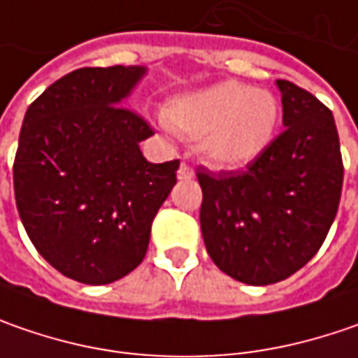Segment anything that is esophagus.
<instances>
[{
	"mask_svg": "<svg viewBox=\"0 0 358 358\" xmlns=\"http://www.w3.org/2000/svg\"><path fill=\"white\" fill-rule=\"evenodd\" d=\"M178 178L180 180H190V178H194V170L188 166L186 162H182L180 164V168H178Z\"/></svg>",
	"mask_w": 358,
	"mask_h": 358,
	"instance_id": "obj_1",
	"label": "esophagus"
}]
</instances>
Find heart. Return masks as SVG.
<instances>
[{"label":"heart","instance_id":"obj_1","mask_svg":"<svg viewBox=\"0 0 358 358\" xmlns=\"http://www.w3.org/2000/svg\"><path fill=\"white\" fill-rule=\"evenodd\" d=\"M278 101L266 90L220 82L176 96L164 122L186 140H198L202 158L220 170H236L260 158L278 128Z\"/></svg>","mask_w":358,"mask_h":358}]
</instances>
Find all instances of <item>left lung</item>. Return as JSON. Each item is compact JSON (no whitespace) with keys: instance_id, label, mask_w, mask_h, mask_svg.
Here are the masks:
<instances>
[{"instance_id":"1","label":"left lung","mask_w":358,"mask_h":358,"mask_svg":"<svg viewBox=\"0 0 358 358\" xmlns=\"http://www.w3.org/2000/svg\"><path fill=\"white\" fill-rule=\"evenodd\" d=\"M282 124L244 170H198L200 228L214 264L244 285L266 287L301 271L333 224L343 158L333 112L303 87L276 80Z\"/></svg>"}]
</instances>
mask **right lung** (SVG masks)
<instances>
[{
	"label": "right lung",
	"instance_id": "right-lung-1",
	"mask_svg": "<svg viewBox=\"0 0 358 358\" xmlns=\"http://www.w3.org/2000/svg\"><path fill=\"white\" fill-rule=\"evenodd\" d=\"M144 66L80 68L59 78L24 117L13 162L20 218L55 271L110 285L146 257L156 212L180 162L152 164L144 117L124 108Z\"/></svg>",
	"mask_w": 358,
	"mask_h": 358
}]
</instances>
